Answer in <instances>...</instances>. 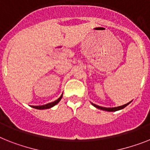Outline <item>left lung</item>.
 I'll return each instance as SVG.
<instances>
[{
  "mask_svg": "<svg viewBox=\"0 0 150 150\" xmlns=\"http://www.w3.org/2000/svg\"><path fill=\"white\" fill-rule=\"evenodd\" d=\"M130 103V102L127 103V104H124L122 105V106H117V107H112V108H107V107H103V106H100L98 105H96L94 103H92V105L95 107H96L97 109H100V110H105V111H109V112H114V111H117V110H122V109L125 108L127 105H129Z\"/></svg>",
  "mask_w": 150,
  "mask_h": 150,
  "instance_id": "8db88e82",
  "label": "left lung"
}]
</instances>
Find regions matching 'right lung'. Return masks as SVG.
I'll return each mask as SVG.
<instances>
[{
	"label": "right lung",
	"instance_id": "1",
	"mask_svg": "<svg viewBox=\"0 0 150 150\" xmlns=\"http://www.w3.org/2000/svg\"><path fill=\"white\" fill-rule=\"evenodd\" d=\"M62 96H63V94L59 97L57 100L54 101V102L50 103H47V104H45V105H42V106H33V108H35V109H38V110H45V109H49V108H51L53 107L54 106H55L56 104H57L58 103L60 102V100H61Z\"/></svg>",
	"mask_w": 150,
	"mask_h": 150
}]
</instances>
